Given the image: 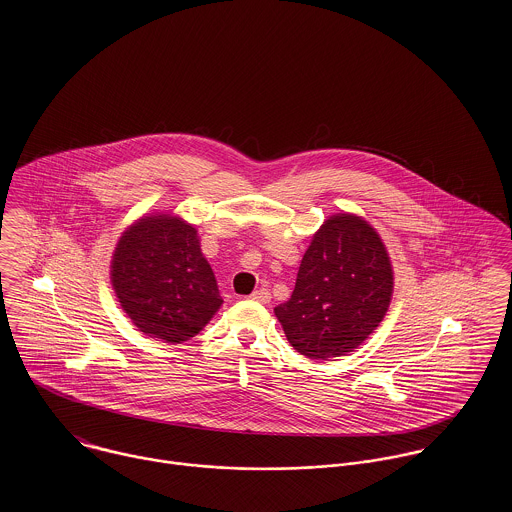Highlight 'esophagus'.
Listing matches in <instances>:
<instances>
[{"mask_svg": "<svg viewBox=\"0 0 512 512\" xmlns=\"http://www.w3.org/2000/svg\"><path fill=\"white\" fill-rule=\"evenodd\" d=\"M251 299H253V301H259V303H268V301H270V292L265 290V288L255 290V292L251 293Z\"/></svg>", "mask_w": 512, "mask_h": 512, "instance_id": "34e87169", "label": "esophagus"}]
</instances>
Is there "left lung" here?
<instances>
[{
    "label": "left lung",
    "instance_id": "1",
    "mask_svg": "<svg viewBox=\"0 0 512 512\" xmlns=\"http://www.w3.org/2000/svg\"><path fill=\"white\" fill-rule=\"evenodd\" d=\"M393 267L376 228L336 213L313 234L292 297L274 309L293 349L328 361L355 351L390 309Z\"/></svg>",
    "mask_w": 512,
    "mask_h": 512
}]
</instances>
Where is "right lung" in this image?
Masks as SVG:
<instances>
[{
  "label": "right lung",
  "instance_id": "obj_1",
  "mask_svg": "<svg viewBox=\"0 0 512 512\" xmlns=\"http://www.w3.org/2000/svg\"><path fill=\"white\" fill-rule=\"evenodd\" d=\"M111 284L132 324L172 345L192 340L222 305L194 224L171 213L140 217L122 232Z\"/></svg>",
  "mask_w": 512,
  "mask_h": 512
}]
</instances>
